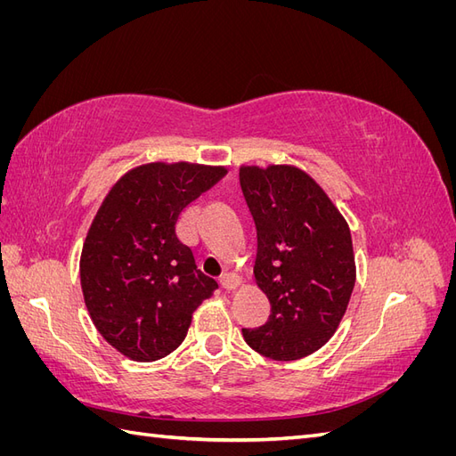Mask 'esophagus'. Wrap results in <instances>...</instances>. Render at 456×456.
Returning a JSON list of instances; mask_svg holds the SVG:
<instances>
[{
    "label": "esophagus",
    "mask_w": 456,
    "mask_h": 456,
    "mask_svg": "<svg viewBox=\"0 0 456 456\" xmlns=\"http://www.w3.org/2000/svg\"><path fill=\"white\" fill-rule=\"evenodd\" d=\"M240 283H241L240 275L238 273H232V272L223 273V278H220V285H223L226 291H232V289H236Z\"/></svg>",
    "instance_id": "esophagus-1"
}]
</instances>
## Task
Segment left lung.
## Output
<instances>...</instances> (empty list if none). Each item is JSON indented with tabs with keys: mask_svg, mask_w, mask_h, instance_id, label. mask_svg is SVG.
Returning a JSON list of instances; mask_svg holds the SVG:
<instances>
[{
	"mask_svg": "<svg viewBox=\"0 0 456 456\" xmlns=\"http://www.w3.org/2000/svg\"><path fill=\"white\" fill-rule=\"evenodd\" d=\"M240 184L256 226L255 280L270 317L243 329L249 346L295 362L335 335L355 283L348 223L323 188L293 165H243Z\"/></svg>",
	"mask_w": 456,
	"mask_h": 456,
	"instance_id": "1",
	"label": "left lung"
}]
</instances>
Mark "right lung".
Returning <instances> with one entry per match:
<instances>
[{
    "label": "right lung",
    "instance_id": "obj_1",
    "mask_svg": "<svg viewBox=\"0 0 456 456\" xmlns=\"http://www.w3.org/2000/svg\"><path fill=\"white\" fill-rule=\"evenodd\" d=\"M200 163H146L108 191L79 260L81 291L96 330L133 362L181 346L191 314L218 287L198 270L176 220L226 175Z\"/></svg>",
    "mask_w": 456,
    "mask_h": 456
}]
</instances>
